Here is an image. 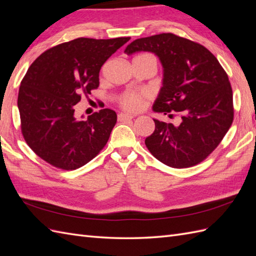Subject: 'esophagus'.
I'll return each mask as SVG.
<instances>
[{
	"label": "esophagus",
	"instance_id": "esophagus-1",
	"mask_svg": "<svg viewBox=\"0 0 256 256\" xmlns=\"http://www.w3.org/2000/svg\"><path fill=\"white\" fill-rule=\"evenodd\" d=\"M134 118V115L132 114H126V113H120L118 118L120 122H124V120H132Z\"/></svg>",
	"mask_w": 256,
	"mask_h": 256
}]
</instances>
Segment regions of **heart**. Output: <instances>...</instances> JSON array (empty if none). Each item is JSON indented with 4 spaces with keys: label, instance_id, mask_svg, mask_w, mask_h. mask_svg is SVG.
I'll return each mask as SVG.
<instances>
[{
    "label": "heart",
    "instance_id": "b5f03b06",
    "mask_svg": "<svg viewBox=\"0 0 256 256\" xmlns=\"http://www.w3.org/2000/svg\"><path fill=\"white\" fill-rule=\"evenodd\" d=\"M138 56L147 58L156 63V58H154L152 56H150V54H142V56ZM145 97H146L145 94H142V92H126V94H124L120 98V106L124 108V109L129 110V111L140 110L144 104Z\"/></svg>",
    "mask_w": 256,
    "mask_h": 256
}]
</instances>
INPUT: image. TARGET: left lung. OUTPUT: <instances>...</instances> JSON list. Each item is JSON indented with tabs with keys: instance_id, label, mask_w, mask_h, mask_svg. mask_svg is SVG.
I'll use <instances>...</instances> for the list:
<instances>
[{
	"instance_id": "left-lung-1",
	"label": "left lung",
	"mask_w": 256,
	"mask_h": 256,
	"mask_svg": "<svg viewBox=\"0 0 256 256\" xmlns=\"http://www.w3.org/2000/svg\"><path fill=\"white\" fill-rule=\"evenodd\" d=\"M140 51L157 56L164 68L152 110L182 114L177 125L154 118L156 128L145 138L146 147L171 168L200 164L220 144L233 122V92L226 72L204 46L172 33L138 38L125 49L128 56Z\"/></svg>"
}]
</instances>
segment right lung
Listing matches in <instances>:
<instances>
[{
    "mask_svg": "<svg viewBox=\"0 0 256 256\" xmlns=\"http://www.w3.org/2000/svg\"><path fill=\"white\" fill-rule=\"evenodd\" d=\"M129 40L76 38L33 62L20 85L18 109L22 134L37 156L68 171L86 164L104 148L118 115L102 109L86 120H76L74 106L99 86L102 66Z\"/></svg>",
    "mask_w": 256,
    "mask_h": 256,
    "instance_id": "right-lung-1",
    "label": "right lung"
}]
</instances>
